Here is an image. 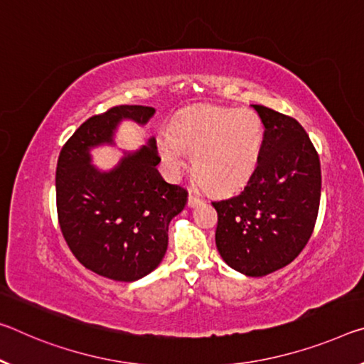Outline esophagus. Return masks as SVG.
Returning <instances> with one entry per match:
<instances>
[{"label": "esophagus", "mask_w": 364, "mask_h": 364, "mask_svg": "<svg viewBox=\"0 0 364 364\" xmlns=\"http://www.w3.org/2000/svg\"><path fill=\"white\" fill-rule=\"evenodd\" d=\"M199 204H203V200H200L198 196L189 194V198H188V207H189V209H194V207H198Z\"/></svg>", "instance_id": "obj_1"}]
</instances>
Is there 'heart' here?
Listing matches in <instances>:
<instances>
[{
    "mask_svg": "<svg viewBox=\"0 0 364 364\" xmlns=\"http://www.w3.org/2000/svg\"><path fill=\"white\" fill-rule=\"evenodd\" d=\"M264 126L251 109L203 107L186 114L157 137L166 168L178 175L189 165L215 193L238 191L256 171Z\"/></svg>",
    "mask_w": 364,
    "mask_h": 364,
    "instance_id": "b5f03b06",
    "label": "heart"
}]
</instances>
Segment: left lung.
<instances>
[{"mask_svg": "<svg viewBox=\"0 0 364 364\" xmlns=\"http://www.w3.org/2000/svg\"><path fill=\"white\" fill-rule=\"evenodd\" d=\"M252 108L265 129L256 171L238 194L212 205L223 261L236 272L262 277L290 264L311 238L321 200V161L296 119L262 105Z\"/></svg>", "mask_w": 364, "mask_h": 364, "instance_id": "1", "label": "left lung"}]
</instances>
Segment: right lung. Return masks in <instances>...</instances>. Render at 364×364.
I'll list each match as a JSON object with an SVG mask.
<instances>
[{
    "mask_svg": "<svg viewBox=\"0 0 364 364\" xmlns=\"http://www.w3.org/2000/svg\"><path fill=\"white\" fill-rule=\"evenodd\" d=\"M155 108L119 105L89 118L61 149L56 166L58 220L69 250L85 269L117 282H136L159 267L168 246V225L188 193L157 170L155 137L102 170L92 151L117 146L123 121L146 126Z\"/></svg>",
    "mask_w": 364,
    "mask_h": 364,
    "instance_id": "right-lung-1",
    "label": "right lung"
}]
</instances>
